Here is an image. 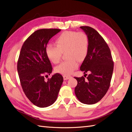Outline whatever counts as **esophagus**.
<instances>
[{
    "instance_id": "34e87169",
    "label": "esophagus",
    "mask_w": 132,
    "mask_h": 132,
    "mask_svg": "<svg viewBox=\"0 0 132 132\" xmlns=\"http://www.w3.org/2000/svg\"><path fill=\"white\" fill-rule=\"evenodd\" d=\"M63 79L65 80H68L69 79H70L71 77V76H69V75H63Z\"/></svg>"
}]
</instances>
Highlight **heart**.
I'll return each instance as SVG.
<instances>
[{
    "instance_id": "b5f03b06",
    "label": "heart",
    "mask_w": 132,
    "mask_h": 132,
    "mask_svg": "<svg viewBox=\"0 0 132 132\" xmlns=\"http://www.w3.org/2000/svg\"><path fill=\"white\" fill-rule=\"evenodd\" d=\"M56 45L49 43L45 52L48 59L54 63L59 62L62 52H66L68 60L61 63L55 68L56 72L69 75L79 66L78 61L84 60L89 51V41L87 35L83 32L67 31L61 33L56 39Z\"/></svg>"
}]
</instances>
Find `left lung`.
<instances>
[{
  "mask_svg": "<svg viewBox=\"0 0 132 132\" xmlns=\"http://www.w3.org/2000/svg\"><path fill=\"white\" fill-rule=\"evenodd\" d=\"M80 28L89 38V51L80 70L90 74L85 80L83 76L75 77L77 85L75 93L78 100L85 104H94L99 101L109 88L112 77L114 63L110 48L95 29L88 26Z\"/></svg>",
  "mask_w": 132,
  "mask_h": 132,
  "instance_id": "obj_1",
  "label": "left lung"
}]
</instances>
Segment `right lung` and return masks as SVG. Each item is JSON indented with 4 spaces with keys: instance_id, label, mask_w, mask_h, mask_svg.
Here are the masks:
<instances>
[{
    "instance_id": "add662e5",
    "label": "right lung",
    "mask_w": 132,
    "mask_h": 132,
    "mask_svg": "<svg viewBox=\"0 0 132 132\" xmlns=\"http://www.w3.org/2000/svg\"><path fill=\"white\" fill-rule=\"evenodd\" d=\"M61 31L37 30L26 39L19 54L17 71L23 90L28 99L39 108L49 106L55 102L63 82V77L59 73L45 80V76L52 71L46 47L50 39Z\"/></svg>"
}]
</instances>
